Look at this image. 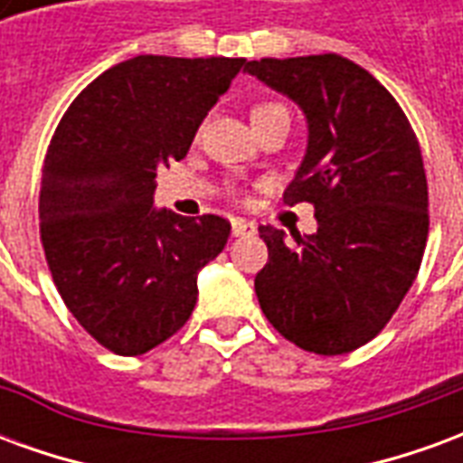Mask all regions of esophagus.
Listing matches in <instances>:
<instances>
[{
	"mask_svg": "<svg viewBox=\"0 0 463 463\" xmlns=\"http://www.w3.org/2000/svg\"><path fill=\"white\" fill-rule=\"evenodd\" d=\"M255 232H258V225L252 221L232 218V235H235V238H245V235H255Z\"/></svg>",
	"mask_w": 463,
	"mask_h": 463,
	"instance_id": "34e87169",
	"label": "esophagus"
}]
</instances>
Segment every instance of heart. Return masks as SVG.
I'll use <instances>...</instances> for the list:
<instances>
[{
    "mask_svg": "<svg viewBox=\"0 0 463 463\" xmlns=\"http://www.w3.org/2000/svg\"><path fill=\"white\" fill-rule=\"evenodd\" d=\"M282 109H285V106L278 104V101H262V104H258L252 109V121H258V118L272 114V111H282Z\"/></svg>",
    "mask_w": 463,
    "mask_h": 463,
    "instance_id": "1",
    "label": "heart"
}]
</instances>
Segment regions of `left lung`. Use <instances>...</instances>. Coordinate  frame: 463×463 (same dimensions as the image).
Returning a JSON list of instances; mask_svg holds the SVG:
<instances>
[{
  "mask_svg": "<svg viewBox=\"0 0 463 463\" xmlns=\"http://www.w3.org/2000/svg\"><path fill=\"white\" fill-rule=\"evenodd\" d=\"M300 106L307 151L285 203H312L317 232L260 225L268 262L255 275L265 317L315 354L374 340L417 278L429 232L419 141L394 96L340 54L248 61Z\"/></svg>",
  "mask_w": 463,
  "mask_h": 463,
  "instance_id": "8db88e82",
  "label": "left lung"
}]
</instances>
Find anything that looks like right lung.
<instances>
[{"instance_id":"1","label":"right lung","mask_w":463,"mask_h":463,"mask_svg":"<svg viewBox=\"0 0 463 463\" xmlns=\"http://www.w3.org/2000/svg\"><path fill=\"white\" fill-rule=\"evenodd\" d=\"M245 59L133 56L94 79L56 126L39 191L46 262L99 345L136 357L173 337L198 270L231 235L221 215L153 208L156 171L181 161Z\"/></svg>"}]
</instances>
